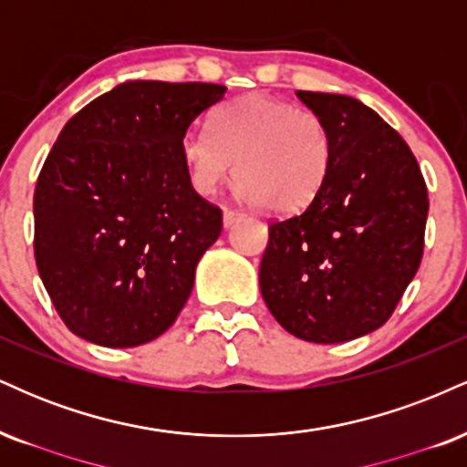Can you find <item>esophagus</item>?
Segmentation results:
<instances>
[{
  "mask_svg": "<svg viewBox=\"0 0 467 467\" xmlns=\"http://www.w3.org/2000/svg\"><path fill=\"white\" fill-rule=\"evenodd\" d=\"M244 217H245L244 213L233 211V208H226V211H223V226L230 228V226H233V223L241 222V219H244Z\"/></svg>",
  "mask_w": 467,
  "mask_h": 467,
  "instance_id": "34e87169",
  "label": "esophagus"
}]
</instances>
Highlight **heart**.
<instances>
[{"label":"heart","instance_id":"heart-1","mask_svg":"<svg viewBox=\"0 0 467 467\" xmlns=\"http://www.w3.org/2000/svg\"><path fill=\"white\" fill-rule=\"evenodd\" d=\"M211 131H189L182 140V160L202 195H213L234 169L245 200L296 213L314 202L334 162L323 118L276 96L230 100L215 111Z\"/></svg>","mask_w":467,"mask_h":467}]
</instances>
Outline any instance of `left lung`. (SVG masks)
Masks as SVG:
<instances>
[{"mask_svg": "<svg viewBox=\"0 0 467 467\" xmlns=\"http://www.w3.org/2000/svg\"><path fill=\"white\" fill-rule=\"evenodd\" d=\"M296 96L329 127L334 162L309 206L267 226L259 285L283 329L336 345L371 334L398 307L421 264L428 191L409 144L371 107Z\"/></svg>", "mask_w": 467, "mask_h": 467, "instance_id": "8db88e82", "label": "left lung"}]
</instances>
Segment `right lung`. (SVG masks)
I'll use <instances>...</instances> for the list:
<instances>
[{
	"label": "right lung",
	"mask_w": 467,
	"mask_h": 467,
	"mask_svg": "<svg viewBox=\"0 0 467 467\" xmlns=\"http://www.w3.org/2000/svg\"><path fill=\"white\" fill-rule=\"evenodd\" d=\"M223 94L215 83L127 80L58 133L35 189V259L72 334L127 349L175 323L222 234L182 140Z\"/></svg>",
	"instance_id": "right-lung-1"
}]
</instances>
